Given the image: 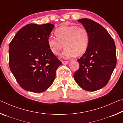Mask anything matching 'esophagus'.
I'll return each instance as SVG.
<instances>
[{
    "label": "esophagus",
    "mask_w": 123,
    "mask_h": 123,
    "mask_svg": "<svg viewBox=\"0 0 123 123\" xmlns=\"http://www.w3.org/2000/svg\"><path fill=\"white\" fill-rule=\"evenodd\" d=\"M62 63L64 64H67L68 63H69V61H62Z\"/></svg>",
    "instance_id": "34e87169"
}]
</instances>
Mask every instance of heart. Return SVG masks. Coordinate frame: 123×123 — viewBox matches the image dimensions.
I'll list each match as a JSON object with an SVG mask.
<instances>
[{
    "mask_svg": "<svg viewBox=\"0 0 123 123\" xmlns=\"http://www.w3.org/2000/svg\"><path fill=\"white\" fill-rule=\"evenodd\" d=\"M55 35L48 38V44L51 53L58 55L63 46L65 48L61 57L68 59L79 56L87 50L89 43V35L86 28L73 25L62 26L55 30Z\"/></svg>",
    "mask_w": 123,
    "mask_h": 123,
    "instance_id": "1",
    "label": "heart"
}]
</instances>
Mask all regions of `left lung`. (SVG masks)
Here are the masks:
<instances>
[{
    "instance_id": "1",
    "label": "left lung",
    "mask_w": 123,
    "mask_h": 123,
    "mask_svg": "<svg viewBox=\"0 0 123 123\" xmlns=\"http://www.w3.org/2000/svg\"><path fill=\"white\" fill-rule=\"evenodd\" d=\"M78 21L88 30L89 43L85 53L78 60L80 67L74 78L83 89L95 91L107 85L116 67V45L100 24L87 18Z\"/></svg>"
}]
</instances>
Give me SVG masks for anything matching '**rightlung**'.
<instances>
[{
    "label": "right lung",
    "instance_id": "obj_1",
    "mask_svg": "<svg viewBox=\"0 0 123 123\" xmlns=\"http://www.w3.org/2000/svg\"><path fill=\"white\" fill-rule=\"evenodd\" d=\"M50 23L29 24L17 32L9 45L10 70L25 90L41 93L50 87L62 62L51 53L48 38Z\"/></svg>",
    "mask_w": 123,
    "mask_h": 123
}]
</instances>
